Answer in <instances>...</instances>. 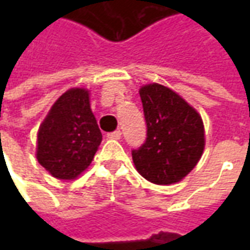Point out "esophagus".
Here are the masks:
<instances>
[{"label":"esophagus","instance_id":"34e87169","mask_svg":"<svg viewBox=\"0 0 250 250\" xmlns=\"http://www.w3.org/2000/svg\"><path fill=\"white\" fill-rule=\"evenodd\" d=\"M107 138H108V139H115V141H118V139L122 138V132H120L119 130L114 131V132H109V134H107Z\"/></svg>","mask_w":250,"mask_h":250}]
</instances>
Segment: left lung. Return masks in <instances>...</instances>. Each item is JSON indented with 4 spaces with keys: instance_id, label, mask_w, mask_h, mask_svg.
I'll use <instances>...</instances> for the list:
<instances>
[{
    "instance_id": "8db88e82",
    "label": "left lung",
    "mask_w": 250,
    "mask_h": 250,
    "mask_svg": "<svg viewBox=\"0 0 250 250\" xmlns=\"http://www.w3.org/2000/svg\"><path fill=\"white\" fill-rule=\"evenodd\" d=\"M139 95L147 138L138 150H132L136 170L155 185L179 182L202 157V119L186 100L165 85L147 84L139 89Z\"/></svg>"
}]
</instances>
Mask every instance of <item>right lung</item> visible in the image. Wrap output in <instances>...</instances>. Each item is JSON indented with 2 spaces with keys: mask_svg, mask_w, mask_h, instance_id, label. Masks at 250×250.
<instances>
[{
  "mask_svg": "<svg viewBox=\"0 0 250 250\" xmlns=\"http://www.w3.org/2000/svg\"><path fill=\"white\" fill-rule=\"evenodd\" d=\"M102 132L84 88H72L52 105L37 134V161L52 177L75 179L91 165Z\"/></svg>",
  "mask_w": 250,
  "mask_h": 250,
  "instance_id": "add662e5",
  "label": "right lung"
}]
</instances>
